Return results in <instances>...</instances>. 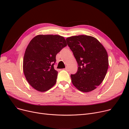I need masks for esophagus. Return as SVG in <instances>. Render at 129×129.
Segmentation results:
<instances>
[{
    "label": "esophagus",
    "instance_id": "esophagus-1",
    "mask_svg": "<svg viewBox=\"0 0 129 129\" xmlns=\"http://www.w3.org/2000/svg\"><path fill=\"white\" fill-rule=\"evenodd\" d=\"M66 71H68V67H66V68L64 69Z\"/></svg>",
    "mask_w": 129,
    "mask_h": 129
}]
</instances>
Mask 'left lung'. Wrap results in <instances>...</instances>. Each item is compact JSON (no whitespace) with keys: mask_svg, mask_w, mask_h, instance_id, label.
<instances>
[{"mask_svg":"<svg viewBox=\"0 0 129 129\" xmlns=\"http://www.w3.org/2000/svg\"><path fill=\"white\" fill-rule=\"evenodd\" d=\"M66 41L78 66L77 73L70 75L72 83L82 92L94 90L103 81L109 67L105 49L90 36H74Z\"/></svg>","mask_w":129,"mask_h":129,"instance_id":"8db88e82","label":"left lung"}]
</instances>
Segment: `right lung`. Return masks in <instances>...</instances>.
Segmentation results:
<instances>
[{"label":"right lung","mask_w":129,"mask_h":129,"mask_svg":"<svg viewBox=\"0 0 129 129\" xmlns=\"http://www.w3.org/2000/svg\"><path fill=\"white\" fill-rule=\"evenodd\" d=\"M66 46L64 38L58 35H38L30 41L24 56L23 71L34 89L45 91L55 84L56 55Z\"/></svg>","instance_id":"right-lung-1"}]
</instances>
